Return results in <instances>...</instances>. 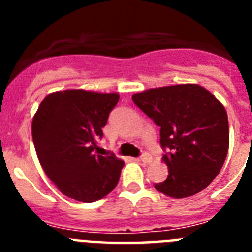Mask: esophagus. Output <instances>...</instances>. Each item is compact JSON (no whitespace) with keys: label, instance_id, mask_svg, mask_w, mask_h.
Listing matches in <instances>:
<instances>
[{"label":"esophagus","instance_id":"esophagus-1","mask_svg":"<svg viewBox=\"0 0 252 252\" xmlns=\"http://www.w3.org/2000/svg\"><path fill=\"white\" fill-rule=\"evenodd\" d=\"M140 160H141L142 162H144V164H149V162H151V157H150V154H148V153H144L141 155V157H140Z\"/></svg>","mask_w":252,"mask_h":252}]
</instances>
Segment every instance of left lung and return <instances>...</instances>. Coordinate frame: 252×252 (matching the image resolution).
Here are the masks:
<instances>
[{
  "label": "left lung",
  "instance_id": "8db88e82",
  "mask_svg": "<svg viewBox=\"0 0 252 252\" xmlns=\"http://www.w3.org/2000/svg\"><path fill=\"white\" fill-rule=\"evenodd\" d=\"M142 112L160 126V144L169 169L158 192L180 199L202 192L221 171L230 146L223 104L199 84L150 88L132 94Z\"/></svg>",
  "mask_w": 252,
  "mask_h": 252
}]
</instances>
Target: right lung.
<instances>
[{
  "instance_id": "obj_1",
  "label": "right lung",
  "mask_w": 252,
  "mask_h": 252,
  "mask_svg": "<svg viewBox=\"0 0 252 252\" xmlns=\"http://www.w3.org/2000/svg\"><path fill=\"white\" fill-rule=\"evenodd\" d=\"M119 93L65 90L49 93L35 113L31 132L40 165L66 197L98 201L117 186L124 161L101 155L102 128Z\"/></svg>"
}]
</instances>
